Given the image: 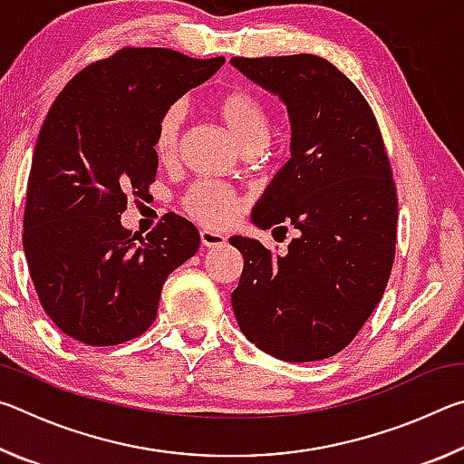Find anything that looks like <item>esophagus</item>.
<instances>
[{
    "label": "esophagus",
    "instance_id": "1",
    "mask_svg": "<svg viewBox=\"0 0 464 464\" xmlns=\"http://www.w3.org/2000/svg\"><path fill=\"white\" fill-rule=\"evenodd\" d=\"M200 243L202 247H221L225 246V235L217 233V231H210V229H202L200 231Z\"/></svg>",
    "mask_w": 464,
    "mask_h": 464
}]
</instances>
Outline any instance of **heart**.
<instances>
[{"label":"heart","mask_w":464,"mask_h":464,"mask_svg":"<svg viewBox=\"0 0 464 464\" xmlns=\"http://www.w3.org/2000/svg\"><path fill=\"white\" fill-rule=\"evenodd\" d=\"M215 114L235 143L246 151H262L270 139V114L264 102L247 90H229L215 100ZM186 110L171 106L157 127L155 153L168 163L176 157ZM182 207L196 221L208 227H223L239 213L241 202L227 188L213 182H198L184 194Z\"/></svg>","instance_id":"1"}]
</instances>
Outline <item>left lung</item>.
Returning a JSON list of instances; mask_svg holds the SVG:
<instances>
[{"label": "left lung", "mask_w": 464, "mask_h": 464, "mask_svg": "<svg viewBox=\"0 0 464 464\" xmlns=\"http://www.w3.org/2000/svg\"><path fill=\"white\" fill-rule=\"evenodd\" d=\"M231 65L278 96L290 122V160L251 223L298 231L285 256L257 239H229L243 256L235 319L274 358L324 360L371 317L395 257L397 194L379 122L356 85L317 54L233 57Z\"/></svg>", "instance_id": "left-lung-1"}]
</instances>
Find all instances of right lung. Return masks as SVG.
Segmentation results:
<instances>
[{
    "label": "right lung",
    "mask_w": 464,
    "mask_h": 464,
    "mask_svg": "<svg viewBox=\"0 0 464 464\" xmlns=\"http://www.w3.org/2000/svg\"><path fill=\"white\" fill-rule=\"evenodd\" d=\"M169 49H122L77 73L46 114L28 178L24 254L43 309L63 334L114 345L151 325L163 282L198 251L169 213L137 237L121 217L155 179L163 114L223 67Z\"/></svg>",
    "instance_id": "add662e5"
}]
</instances>
